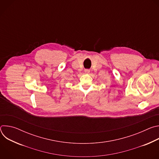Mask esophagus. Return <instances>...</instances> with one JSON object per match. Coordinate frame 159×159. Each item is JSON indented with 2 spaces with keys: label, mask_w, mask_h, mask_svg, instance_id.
Wrapping results in <instances>:
<instances>
[{
  "label": "esophagus",
  "mask_w": 159,
  "mask_h": 159,
  "mask_svg": "<svg viewBox=\"0 0 159 159\" xmlns=\"http://www.w3.org/2000/svg\"><path fill=\"white\" fill-rule=\"evenodd\" d=\"M84 72H85V74H88V73L90 72V70H89V69H85V70H84Z\"/></svg>",
  "instance_id": "esophagus-1"
}]
</instances>
